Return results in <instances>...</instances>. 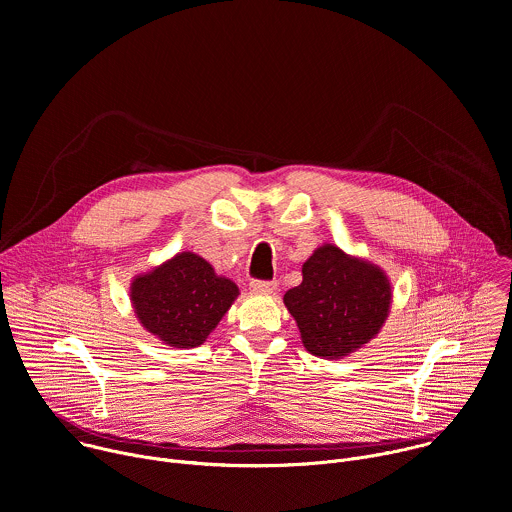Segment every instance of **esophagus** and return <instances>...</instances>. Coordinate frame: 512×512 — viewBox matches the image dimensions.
Here are the masks:
<instances>
[{
	"label": "esophagus",
	"instance_id": "34e87169",
	"mask_svg": "<svg viewBox=\"0 0 512 512\" xmlns=\"http://www.w3.org/2000/svg\"><path fill=\"white\" fill-rule=\"evenodd\" d=\"M251 289L255 293H273L277 289V281H263V279H253Z\"/></svg>",
	"mask_w": 512,
	"mask_h": 512
}]
</instances>
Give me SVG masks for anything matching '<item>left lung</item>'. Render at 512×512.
<instances>
[{"mask_svg":"<svg viewBox=\"0 0 512 512\" xmlns=\"http://www.w3.org/2000/svg\"><path fill=\"white\" fill-rule=\"evenodd\" d=\"M390 299L388 277L378 267L333 245L319 247L303 263L301 285L283 297L305 350L325 360L368 344L388 317Z\"/></svg>","mask_w":512,"mask_h":512,"instance_id":"1","label":"left lung"}]
</instances>
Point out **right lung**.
<instances>
[{"label":"right lung","mask_w":512,"mask_h":512,"mask_svg":"<svg viewBox=\"0 0 512 512\" xmlns=\"http://www.w3.org/2000/svg\"><path fill=\"white\" fill-rule=\"evenodd\" d=\"M237 295V285L195 253L177 255L130 287L140 323L175 348L201 346Z\"/></svg>","instance_id":"add662e5"}]
</instances>
